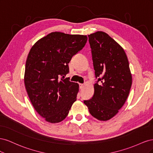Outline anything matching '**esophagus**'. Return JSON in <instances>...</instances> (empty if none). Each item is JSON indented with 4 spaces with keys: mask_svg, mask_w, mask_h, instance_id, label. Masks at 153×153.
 I'll list each match as a JSON object with an SVG mask.
<instances>
[{
    "mask_svg": "<svg viewBox=\"0 0 153 153\" xmlns=\"http://www.w3.org/2000/svg\"><path fill=\"white\" fill-rule=\"evenodd\" d=\"M84 87V84H79V88L80 89H82V88Z\"/></svg>",
    "mask_w": 153,
    "mask_h": 153,
    "instance_id": "34e87169",
    "label": "esophagus"
}]
</instances>
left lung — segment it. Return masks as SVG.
I'll return each instance as SVG.
<instances>
[{
  "mask_svg": "<svg viewBox=\"0 0 153 153\" xmlns=\"http://www.w3.org/2000/svg\"><path fill=\"white\" fill-rule=\"evenodd\" d=\"M95 77L92 98L84 100L90 114L100 121H108L122 108L129 93L132 77L124 49L106 33L88 35Z\"/></svg>",
  "mask_w": 153,
  "mask_h": 153,
  "instance_id": "1",
  "label": "left lung"
}]
</instances>
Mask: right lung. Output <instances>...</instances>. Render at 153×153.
Instances as JSON below:
<instances>
[{"label": "right lung", "mask_w": 153, "mask_h": 153, "mask_svg": "<svg viewBox=\"0 0 153 153\" xmlns=\"http://www.w3.org/2000/svg\"><path fill=\"white\" fill-rule=\"evenodd\" d=\"M87 41V36L54 32L30 50L24 76L26 91L36 112L47 122L63 121L76 100L79 85L65 76L69 62Z\"/></svg>", "instance_id": "1"}]
</instances>
